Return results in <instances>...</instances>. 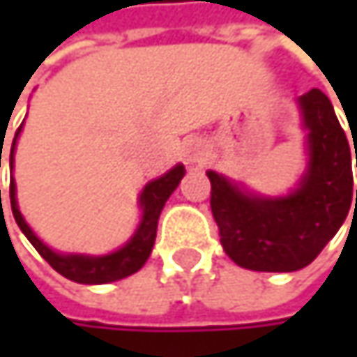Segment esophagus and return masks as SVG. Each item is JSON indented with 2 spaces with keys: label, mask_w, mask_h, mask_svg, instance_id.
Wrapping results in <instances>:
<instances>
[{
  "label": "esophagus",
  "mask_w": 357,
  "mask_h": 357,
  "mask_svg": "<svg viewBox=\"0 0 357 357\" xmlns=\"http://www.w3.org/2000/svg\"><path fill=\"white\" fill-rule=\"evenodd\" d=\"M183 153H185L188 163H192V165H202L206 161V151H204V146H202L200 140H190L185 144Z\"/></svg>",
  "instance_id": "obj_1"
}]
</instances>
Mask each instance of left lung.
Here are the masks:
<instances>
[{"label": "left lung", "instance_id": "left-lung-1", "mask_svg": "<svg viewBox=\"0 0 357 357\" xmlns=\"http://www.w3.org/2000/svg\"><path fill=\"white\" fill-rule=\"evenodd\" d=\"M300 107L308 128L310 167L294 194L256 198L215 172L206 174L223 250L250 271L291 273L308 266L339 231L354 204L349 142L328 97L312 89L300 97ZM349 130L354 138V128Z\"/></svg>", "mask_w": 357, "mask_h": 357}]
</instances>
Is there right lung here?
Here are the masks:
<instances>
[{
    "label": "right lung",
    "mask_w": 357,
    "mask_h": 357,
    "mask_svg": "<svg viewBox=\"0 0 357 357\" xmlns=\"http://www.w3.org/2000/svg\"><path fill=\"white\" fill-rule=\"evenodd\" d=\"M22 128V126H20ZM18 128V132H20ZM16 132V138H18ZM16 138L12 142V151H10V167L14 169V149H16ZM1 161V151H0ZM1 165V163H0ZM185 169L183 165L174 167L172 172H167L163 178L151 181L140 196V204H142V223L138 227V231L134 234V238L123 246L121 250L107 254V256H78V254H57L51 248H47L35 234L33 229L26 225V221L22 219L18 204H16V183L14 178L10 179V202H12V213L14 219L18 223V227L22 229V234L29 238V242L36 248V252L66 279L76 281V283H111L117 279H123L136 271L142 268V264L146 262V258L151 256V250L155 246V238H157V223H159V215L167 202V198L172 196V192L178 188L179 179L183 178ZM0 206H1V192H0Z\"/></svg>",
    "instance_id": "right-lung-1"
}]
</instances>
